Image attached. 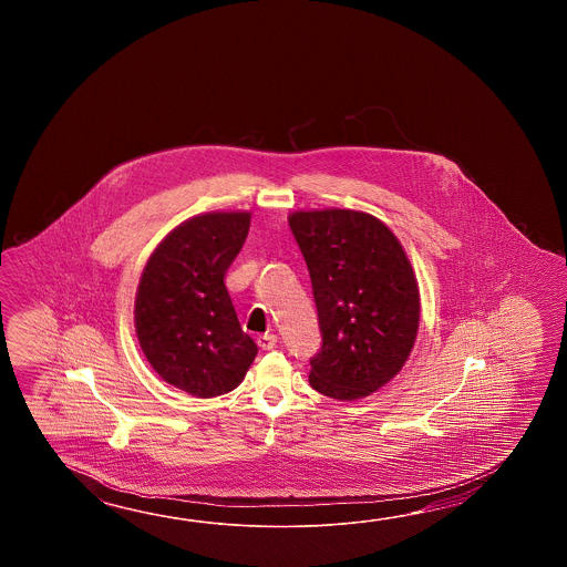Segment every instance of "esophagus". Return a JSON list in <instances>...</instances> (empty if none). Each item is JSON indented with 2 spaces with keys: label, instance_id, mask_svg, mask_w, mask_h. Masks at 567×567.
<instances>
[{
  "label": "esophagus",
  "instance_id": "1",
  "mask_svg": "<svg viewBox=\"0 0 567 567\" xmlns=\"http://www.w3.org/2000/svg\"><path fill=\"white\" fill-rule=\"evenodd\" d=\"M257 344H259V349L264 350L276 349L278 334H261V337L257 338Z\"/></svg>",
  "mask_w": 567,
  "mask_h": 567
}]
</instances>
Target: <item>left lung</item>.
<instances>
[{
	"label": "left lung",
	"instance_id": "left-lung-1",
	"mask_svg": "<svg viewBox=\"0 0 567 567\" xmlns=\"http://www.w3.org/2000/svg\"><path fill=\"white\" fill-rule=\"evenodd\" d=\"M288 220L322 332L310 385L338 401L367 398L401 371L417 337L420 288L410 259L385 223L361 210H298Z\"/></svg>",
	"mask_w": 567,
	"mask_h": 567
}]
</instances>
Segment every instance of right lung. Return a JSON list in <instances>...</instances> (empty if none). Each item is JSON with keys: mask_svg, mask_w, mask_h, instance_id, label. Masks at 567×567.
Segmentation results:
<instances>
[{"mask_svg": "<svg viewBox=\"0 0 567 567\" xmlns=\"http://www.w3.org/2000/svg\"><path fill=\"white\" fill-rule=\"evenodd\" d=\"M251 213L188 218L150 255L135 296V332L166 383L194 398L239 386L257 344L243 332L225 274L241 251Z\"/></svg>", "mask_w": 567, "mask_h": 567, "instance_id": "right-lung-1", "label": "right lung"}]
</instances>
